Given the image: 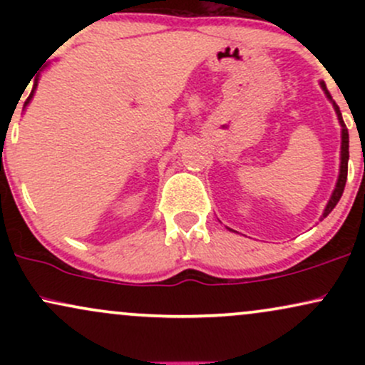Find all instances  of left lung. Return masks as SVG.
I'll use <instances>...</instances> for the list:
<instances>
[{
  "mask_svg": "<svg viewBox=\"0 0 365 365\" xmlns=\"http://www.w3.org/2000/svg\"><path fill=\"white\" fill-rule=\"evenodd\" d=\"M319 86H321V89L324 91L326 98L329 99V103L333 104V108H334V113H336V116H338V121H340V127H341L340 173H338V180H336V185H334V190H333V194H331L329 200H328V204H326L324 211H322V216H321V220H324V217L328 216L329 212L333 211V209H334V206H336V204H338V200H340V197H341V194H343V188H345V183H346V173H349V130H346V125H345V121H343V118H341V111H340V108H338V104L333 101V98H331V94H329V92H328V89H326V83L321 81V82H319ZM228 230H230V232H235V230H232V228H228Z\"/></svg>",
  "mask_w": 365,
  "mask_h": 365,
  "instance_id": "8db88e82",
  "label": "left lung"
}]
</instances>
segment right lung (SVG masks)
<instances>
[{
	"label": "right lung",
	"mask_w": 365,
	"mask_h": 365,
	"mask_svg": "<svg viewBox=\"0 0 365 365\" xmlns=\"http://www.w3.org/2000/svg\"><path fill=\"white\" fill-rule=\"evenodd\" d=\"M37 82H39V75H37L36 77V81H34V87H32V91H31V94H29V98H27V101H25V104H24V110L25 108H27V104L32 101V98H34V92H36V89H37Z\"/></svg>",
	"instance_id": "add662e5"
}]
</instances>
